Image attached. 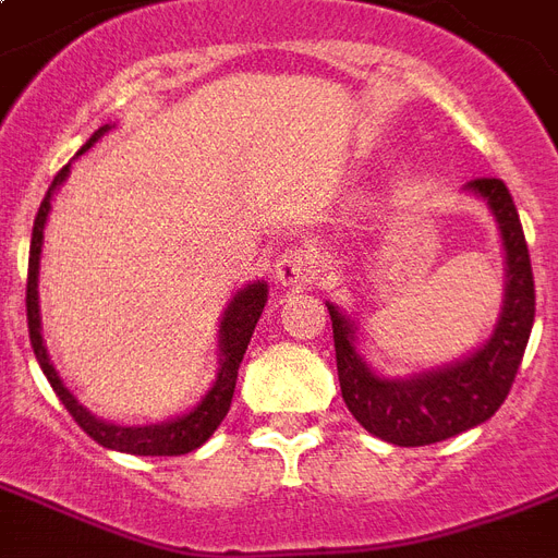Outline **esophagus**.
<instances>
[{"label": "esophagus", "instance_id": "34e87169", "mask_svg": "<svg viewBox=\"0 0 558 558\" xmlns=\"http://www.w3.org/2000/svg\"><path fill=\"white\" fill-rule=\"evenodd\" d=\"M316 271L318 254L310 248H289L275 260V280H278L280 287H307L310 280L316 278Z\"/></svg>", "mask_w": 558, "mask_h": 558}]
</instances>
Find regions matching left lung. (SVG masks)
Returning a JSON list of instances; mask_svg holds the SVG:
<instances>
[{
  "mask_svg": "<svg viewBox=\"0 0 558 558\" xmlns=\"http://www.w3.org/2000/svg\"><path fill=\"white\" fill-rule=\"evenodd\" d=\"M500 225L506 248V301L486 345L439 372L410 380H386L354 351V325L327 304L333 322L336 372L348 410L365 430L389 445L421 448L477 427L500 410L524 360L535 318V280L515 202L500 178L468 181Z\"/></svg>",
  "mask_w": 558,
  "mask_h": 558,
  "instance_id": "1",
  "label": "left lung"
}]
</instances>
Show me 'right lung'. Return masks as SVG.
Masks as SVG:
<instances>
[{
    "label": "right lung",
    "instance_id": "add662e5",
    "mask_svg": "<svg viewBox=\"0 0 558 558\" xmlns=\"http://www.w3.org/2000/svg\"><path fill=\"white\" fill-rule=\"evenodd\" d=\"M108 131V125H101L96 134H93L84 146H81L78 155H84L87 148L96 143ZM70 172V163L63 166L61 172L54 175L49 193L40 202V210L34 216V231H32V251H28V283H25V316H28V336H32V348L37 363H40L46 380L52 383L54 395L61 398V403L66 407L72 418L78 421V427L93 441H99L101 448L122 450V453H134V457H181V453H190V450L202 448L204 441L210 439L213 430L222 424V418L231 410L233 386H236V372H240L242 356H245V348L251 342V333L257 327V318H260L263 307H266V298H269V289L266 283H251L233 295V301L225 310L222 327H219V348H222V368H219V377L213 383V389L202 398V403L195 407L193 412H186L181 418L169 421V424H148V427H117V424H108V421H99L96 415L84 410L75 398L70 395V389L63 386L54 365L49 363V354H46V345H43L40 336V310H37V275H40V248H43V225H46V216H49V207H52V193L63 184V178Z\"/></svg>",
    "mask_w": 558,
    "mask_h": 558
}]
</instances>
